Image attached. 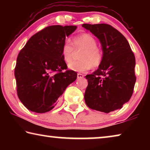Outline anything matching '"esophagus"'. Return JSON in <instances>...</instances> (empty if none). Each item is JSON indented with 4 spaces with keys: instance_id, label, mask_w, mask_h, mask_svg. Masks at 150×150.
<instances>
[{
    "instance_id": "1",
    "label": "esophagus",
    "mask_w": 150,
    "mask_h": 150,
    "mask_svg": "<svg viewBox=\"0 0 150 150\" xmlns=\"http://www.w3.org/2000/svg\"><path fill=\"white\" fill-rule=\"evenodd\" d=\"M84 77V75L81 73H77V79H82Z\"/></svg>"
}]
</instances>
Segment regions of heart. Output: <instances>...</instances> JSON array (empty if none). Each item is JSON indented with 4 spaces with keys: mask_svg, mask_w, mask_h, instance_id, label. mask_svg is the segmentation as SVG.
Here are the masks:
<instances>
[{
    "mask_svg": "<svg viewBox=\"0 0 150 150\" xmlns=\"http://www.w3.org/2000/svg\"><path fill=\"white\" fill-rule=\"evenodd\" d=\"M75 51H82L79 55L81 60L73 62L68 65L71 70L86 72L93 67L99 66L103 60V52L97 46V42L92 35L84 33L75 36L73 43L65 41L62 49L63 61L69 63L72 60Z\"/></svg>",
    "mask_w": 150,
    "mask_h": 150,
    "instance_id": "heart-1",
    "label": "heart"
}]
</instances>
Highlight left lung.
<instances>
[{
    "label": "left lung",
    "instance_id": "1",
    "mask_svg": "<svg viewBox=\"0 0 150 150\" xmlns=\"http://www.w3.org/2000/svg\"><path fill=\"white\" fill-rule=\"evenodd\" d=\"M99 40L103 60L97 70L85 77V103L93 110L109 113L122 108L132 95L136 77V59L126 38L106 24H83Z\"/></svg>",
    "mask_w": 150,
    "mask_h": 150
}]
</instances>
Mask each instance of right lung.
Returning <instances> with one entry per match:
<instances>
[{"mask_svg":"<svg viewBox=\"0 0 150 150\" xmlns=\"http://www.w3.org/2000/svg\"><path fill=\"white\" fill-rule=\"evenodd\" d=\"M76 29V26L46 27L32 35L20 50L14 76L18 96L28 110L37 113L52 110L77 79V72L65 71L67 66L62 54L66 37Z\"/></svg>","mask_w":150,"mask_h":150,"instance_id":"add662e5","label":"right lung"}]
</instances>
